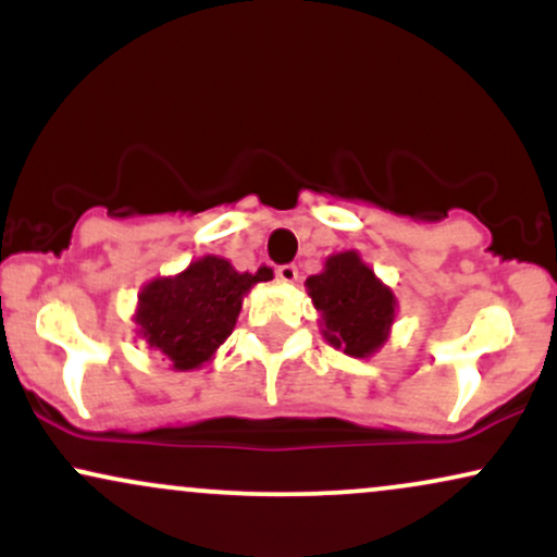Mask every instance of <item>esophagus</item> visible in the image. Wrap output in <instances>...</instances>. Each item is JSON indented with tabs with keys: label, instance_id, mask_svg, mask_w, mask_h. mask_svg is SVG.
I'll return each mask as SVG.
<instances>
[{
	"label": "esophagus",
	"instance_id": "obj_1",
	"mask_svg": "<svg viewBox=\"0 0 557 557\" xmlns=\"http://www.w3.org/2000/svg\"><path fill=\"white\" fill-rule=\"evenodd\" d=\"M277 280H280V283H296V280H298V267L296 264L277 267Z\"/></svg>",
	"mask_w": 557,
	"mask_h": 557
}]
</instances>
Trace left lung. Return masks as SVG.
Returning <instances> with one entry per match:
<instances>
[{
    "label": "left lung",
    "instance_id": "8db88e82",
    "mask_svg": "<svg viewBox=\"0 0 557 557\" xmlns=\"http://www.w3.org/2000/svg\"><path fill=\"white\" fill-rule=\"evenodd\" d=\"M322 314L324 341L354 359H367L385 345L395 319V296L356 251L335 253L324 270L306 280Z\"/></svg>",
    "mask_w": 557,
    "mask_h": 557
}]
</instances>
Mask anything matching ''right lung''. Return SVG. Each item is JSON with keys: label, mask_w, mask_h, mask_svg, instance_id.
<instances>
[{"label": "right lung", "mask_w": 557, "mask_h": 557, "mask_svg": "<svg viewBox=\"0 0 557 557\" xmlns=\"http://www.w3.org/2000/svg\"><path fill=\"white\" fill-rule=\"evenodd\" d=\"M272 280L270 267L238 272L227 259L201 257L175 277H157L140 287L138 335L177 372L198 369L216 354L238 322L243 296Z\"/></svg>", "instance_id": "add662e5"}]
</instances>
